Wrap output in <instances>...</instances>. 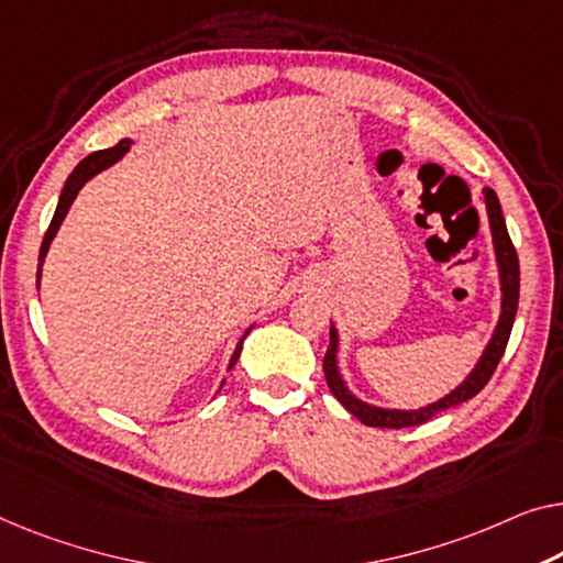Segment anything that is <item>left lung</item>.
<instances>
[{
    "mask_svg": "<svg viewBox=\"0 0 563 563\" xmlns=\"http://www.w3.org/2000/svg\"><path fill=\"white\" fill-rule=\"evenodd\" d=\"M483 199H485V212H488V224H490L493 255H496V265H498L500 313H498V323H496V329H493L490 341L485 343L483 354H481V358H477V364L473 366V372H470L455 389H452L450 394H444L442 399L432 401V405H424L419 409H389V407L368 405V401L358 399L356 394L349 389V384L343 382L341 366H339V329L331 323V343H329V351H325V358H323L325 382H329V389L333 397L339 399L341 405L346 407L349 412L354 415L362 424L394 427V430H399V427L422 424L438 412H444V409L457 407V405H463V401L473 399L475 394L481 391L485 384H488L493 372H496L503 351H506V343L510 339V329H514V321H516L518 290H521V271H518V255H516L514 242H510L506 220H503L498 195L493 189L485 187Z\"/></svg>",
    "mask_w": 563,
    "mask_h": 563,
    "instance_id": "left-lung-1",
    "label": "left lung"
}]
</instances>
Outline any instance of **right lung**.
I'll return each mask as SVG.
<instances>
[{
	"mask_svg": "<svg viewBox=\"0 0 563 563\" xmlns=\"http://www.w3.org/2000/svg\"><path fill=\"white\" fill-rule=\"evenodd\" d=\"M131 144L133 141L131 139H123V141H119V144H115L113 148H103V151H96V154H90V156H86L82 158V162L75 166L73 169V174L67 176V181H65V187H63V195H60V199H57V209H55V214H53V222H49V228H47V232H45V240H42V247H40V265H37V288H40V278H42V265H45V257H47V250H49V245H53V240H55V234H57V230H60V224L65 222V217H67V212H70V207H73V201H75V197L80 195V189L86 187V184L93 179V176H98L100 172H106V169H111L113 164H119L121 158L129 154L131 151ZM253 331V325H250V329L242 333V339L238 341V346H234V351H232V358H230V366L228 368H232L234 366V362H238L240 358V351H242V341H245V335ZM224 384V382H222ZM222 389V387H220Z\"/></svg>",
	"mask_w": 563,
	"mask_h": 563,
	"instance_id": "obj_1",
	"label": "right lung"
}]
</instances>
